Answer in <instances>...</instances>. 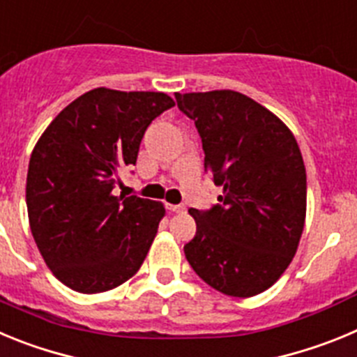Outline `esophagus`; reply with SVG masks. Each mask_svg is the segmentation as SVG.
<instances>
[{"label": "esophagus", "instance_id": "esophagus-1", "mask_svg": "<svg viewBox=\"0 0 357 357\" xmlns=\"http://www.w3.org/2000/svg\"><path fill=\"white\" fill-rule=\"evenodd\" d=\"M167 210L169 211H174V213H183L186 210L183 204H167Z\"/></svg>", "mask_w": 357, "mask_h": 357}]
</instances>
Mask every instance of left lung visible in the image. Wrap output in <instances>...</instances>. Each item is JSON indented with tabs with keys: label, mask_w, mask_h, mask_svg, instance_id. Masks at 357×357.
<instances>
[{
	"label": "left lung",
	"mask_w": 357,
	"mask_h": 357,
	"mask_svg": "<svg viewBox=\"0 0 357 357\" xmlns=\"http://www.w3.org/2000/svg\"><path fill=\"white\" fill-rule=\"evenodd\" d=\"M195 121L204 171L222 186L218 204L190 208L195 236L185 256L195 274L231 297L271 288L295 256L306 218V169L282 121L234 91L179 94Z\"/></svg>",
	"instance_id": "8db88e82"
}]
</instances>
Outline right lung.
<instances>
[{
    "instance_id": "right-lung-1",
    "label": "right lung",
    "mask_w": 357,
    "mask_h": 357,
    "mask_svg": "<svg viewBox=\"0 0 357 357\" xmlns=\"http://www.w3.org/2000/svg\"><path fill=\"white\" fill-rule=\"evenodd\" d=\"M174 107L163 92L94 89L63 108L38 139L26 178L30 229L54 278L99 294L137 274L165 215L162 202L115 195L142 137Z\"/></svg>"
}]
</instances>
